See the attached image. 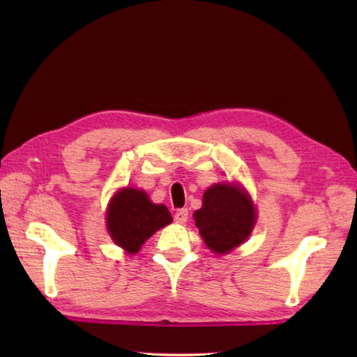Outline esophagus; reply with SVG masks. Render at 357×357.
<instances>
[{
  "label": "esophagus",
  "mask_w": 357,
  "mask_h": 357,
  "mask_svg": "<svg viewBox=\"0 0 357 357\" xmlns=\"http://www.w3.org/2000/svg\"><path fill=\"white\" fill-rule=\"evenodd\" d=\"M188 219V210L187 208H179L176 210V213H174V221L178 224H185Z\"/></svg>",
  "instance_id": "34e87169"
}]
</instances>
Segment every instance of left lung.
Returning <instances> with one entry per match:
<instances>
[{
	"label": "left lung",
	"mask_w": 357,
	"mask_h": 357,
	"mask_svg": "<svg viewBox=\"0 0 357 357\" xmlns=\"http://www.w3.org/2000/svg\"><path fill=\"white\" fill-rule=\"evenodd\" d=\"M193 216L206 245L219 255L242 244L256 221L252 199L231 184L211 185L202 196V207Z\"/></svg>",
	"instance_id": "8db88e82"
}]
</instances>
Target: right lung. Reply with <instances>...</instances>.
I'll list each match as a JSON object with an SVG mask.
<instances>
[{
  "mask_svg": "<svg viewBox=\"0 0 357 357\" xmlns=\"http://www.w3.org/2000/svg\"><path fill=\"white\" fill-rule=\"evenodd\" d=\"M172 222V215L162 204L150 202L142 190L123 188L110 201L107 227L115 244L128 253H138L141 245L156 230Z\"/></svg>",
  "mask_w": 357,
  "mask_h": 357,
  "instance_id": "obj_1",
  "label": "right lung"
}]
</instances>
